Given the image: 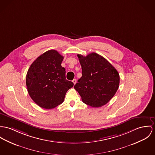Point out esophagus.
<instances>
[{"label": "esophagus", "instance_id": "1", "mask_svg": "<svg viewBox=\"0 0 155 155\" xmlns=\"http://www.w3.org/2000/svg\"><path fill=\"white\" fill-rule=\"evenodd\" d=\"M72 83L74 84H75L76 83H77V80H76V79H74V80H72Z\"/></svg>", "mask_w": 155, "mask_h": 155}]
</instances>
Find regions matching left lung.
Wrapping results in <instances>:
<instances>
[{"label":"left lung","mask_w":155,"mask_h":155,"mask_svg":"<svg viewBox=\"0 0 155 155\" xmlns=\"http://www.w3.org/2000/svg\"><path fill=\"white\" fill-rule=\"evenodd\" d=\"M82 68V77L74 85L84 103L93 107L106 104L117 92L119 74L102 56L92 52L86 57L77 55Z\"/></svg>","instance_id":"left-lung-1"}]
</instances>
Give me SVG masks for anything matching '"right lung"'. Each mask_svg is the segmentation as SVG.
<instances>
[{
	"label": "right lung",
	"mask_w": 155,
	"mask_h": 155,
	"mask_svg": "<svg viewBox=\"0 0 155 155\" xmlns=\"http://www.w3.org/2000/svg\"><path fill=\"white\" fill-rule=\"evenodd\" d=\"M62 57L55 50L44 52L31 65L26 77L28 93L39 107L52 109L63 103L74 83L66 80Z\"/></svg>",
	"instance_id": "obj_1"
}]
</instances>
